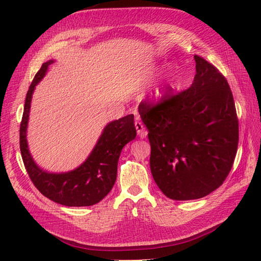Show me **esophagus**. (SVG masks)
I'll return each mask as SVG.
<instances>
[{
  "mask_svg": "<svg viewBox=\"0 0 261 261\" xmlns=\"http://www.w3.org/2000/svg\"><path fill=\"white\" fill-rule=\"evenodd\" d=\"M135 125H136V129H137V132H138V135H139V137L145 138L147 136V132L145 131V127H143V124L141 123V122L139 120H137L135 122Z\"/></svg>",
  "mask_w": 261,
  "mask_h": 261,
  "instance_id": "obj_1",
  "label": "esophagus"
}]
</instances>
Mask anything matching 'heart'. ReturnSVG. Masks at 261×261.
<instances>
[{"label":"heart","mask_w":261,"mask_h":261,"mask_svg":"<svg viewBox=\"0 0 261 261\" xmlns=\"http://www.w3.org/2000/svg\"><path fill=\"white\" fill-rule=\"evenodd\" d=\"M177 79H178V74H177L176 69L171 68L167 73V75L165 76L164 81L153 88V91L150 95L151 103L153 104L162 103L165 99L166 95H167V92L169 91V88L175 86Z\"/></svg>","instance_id":"b5f03b06"}]
</instances>
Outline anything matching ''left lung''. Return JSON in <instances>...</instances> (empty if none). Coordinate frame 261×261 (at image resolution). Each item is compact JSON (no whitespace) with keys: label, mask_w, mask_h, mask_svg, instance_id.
I'll return each mask as SVG.
<instances>
[{"label":"left lung","mask_w":261,"mask_h":261,"mask_svg":"<svg viewBox=\"0 0 261 261\" xmlns=\"http://www.w3.org/2000/svg\"><path fill=\"white\" fill-rule=\"evenodd\" d=\"M194 59L196 74L188 90L138 109L149 132L153 179L175 201L202 198L222 185L239 141L228 82L205 59Z\"/></svg>","instance_id":"left-lung-1"}]
</instances>
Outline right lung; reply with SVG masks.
I'll return each mask as SVG.
<instances>
[{
    "mask_svg": "<svg viewBox=\"0 0 261 261\" xmlns=\"http://www.w3.org/2000/svg\"><path fill=\"white\" fill-rule=\"evenodd\" d=\"M54 62L55 59H50L42 64L27 93L20 126L22 159L32 182L42 195L65 206H91L102 201L112 190L122 148L137 136L135 115L129 114L109 122L91 153L75 169L65 173H50L40 168L30 153L27 131L33 92Z\"/></svg>",
    "mask_w": 261,
    "mask_h": 261,
    "instance_id": "1",
    "label": "right lung"
}]
</instances>
